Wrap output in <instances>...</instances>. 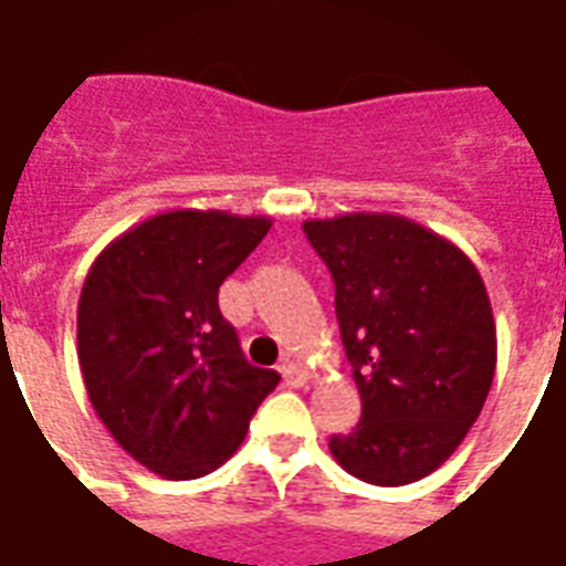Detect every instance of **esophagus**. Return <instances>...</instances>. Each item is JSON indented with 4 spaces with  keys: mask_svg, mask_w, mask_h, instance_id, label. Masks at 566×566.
<instances>
[{
    "mask_svg": "<svg viewBox=\"0 0 566 566\" xmlns=\"http://www.w3.org/2000/svg\"><path fill=\"white\" fill-rule=\"evenodd\" d=\"M280 374L286 377L289 386H304V382L311 379L307 377V370L301 368V365H295L292 358H283V361H280Z\"/></svg>",
    "mask_w": 566,
    "mask_h": 566,
    "instance_id": "34e87169",
    "label": "esophagus"
}]
</instances>
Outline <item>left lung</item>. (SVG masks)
<instances>
[{"label":"left lung","mask_w":566,"mask_h":566,"mask_svg":"<svg viewBox=\"0 0 566 566\" xmlns=\"http://www.w3.org/2000/svg\"><path fill=\"white\" fill-rule=\"evenodd\" d=\"M334 280V311L361 419L328 440L370 485L434 473L468 437L497 365L492 301L455 243L395 213L307 220Z\"/></svg>","instance_id":"left-lung-1"}]
</instances>
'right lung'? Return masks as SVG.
Here are the masks:
<instances>
[{
	"mask_svg": "<svg viewBox=\"0 0 566 566\" xmlns=\"http://www.w3.org/2000/svg\"><path fill=\"white\" fill-rule=\"evenodd\" d=\"M268 217L165 210L96 255L77 301V361L111 437L165 480H196L243 443L280 374L253 368L220 313L222 280Z\"/></svg>",
	"mask_w": 566,
	"mask_h": 566,
	"instance_id": "obj_1",
	"label": "right lung"
}]
</instances>
